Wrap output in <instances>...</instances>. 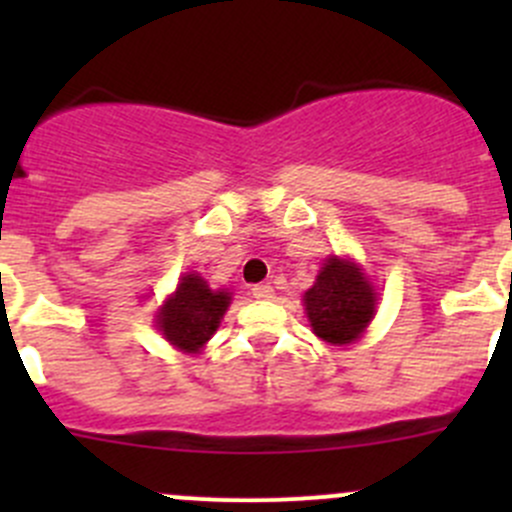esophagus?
<instances>
[{"label": "esophagus", "instance_id": "1", "mask_svg": "<svg viewBox=\"0 0 512 512\" xmlns=\"http://www.w3.org/2000/svg\"><path fill=\"white\" fill-rule=\"evenodd\" d=\"M250 294L255 299H272V297H275V289H272L270 285H255V287H252Z\"/></svg>", "mask_w": 512, "mask_h": 512}]
</instances>
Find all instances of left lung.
<instances>
[{
  "mask_svg": "<svg viewBox=\"0 0 512 512\" xmlns=\"http://www.w3.org/2000/svg\"><path fill=\"white\" fill-rule=\"evenodd\" d=\"M304 309L322 342L347 347L374 319L376 292L356 262L332 255L304 292Z\"/></svg>",
  "mask_w": 512,
  "mask_h": 512,
  "instance_id": "obj_1",
  "label": "left lung"
}]
</instances>
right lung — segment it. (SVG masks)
I'll use <instances>...</instances> for the list:
<instances>
[{
	"label": "right lung",
	"instance_id": "obj_1",
	"mask_svg": "<svg viewBox=\"0 0 512 512\" xmlns=\"http://www.w3.org/2000/svg\"><path fill=\"white\" fill-rule=\"evenodd\" d=\"M230 299V292L210 289L198 272H188L180 277L175 292L158 309V332L180 352H200L205 342L218 332Z\"/></svg>",
	"mask_w": 512,
	"mask_h": 512
}]
</instances>
